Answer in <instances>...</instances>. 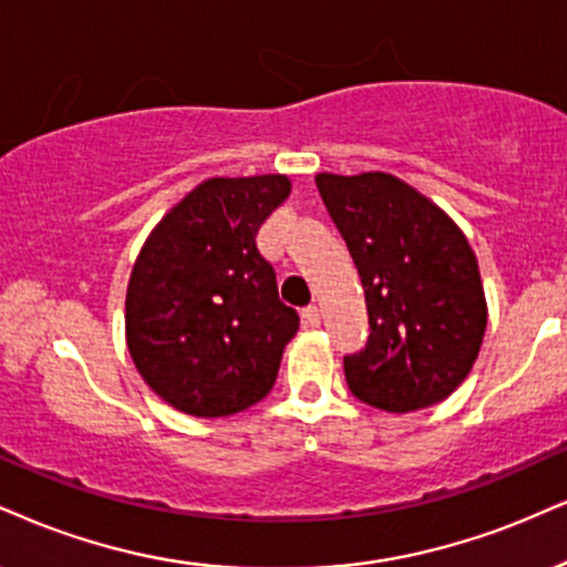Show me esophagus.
Here are the masks:
<instances>
[{"label":"esophagus","mask_w":567,"mask_h":567,"mask_svg":"<svg viewBox=\"0 0 567 567\" xmlns=\"http://www.w3.org/2000/svg\"><path fill=\"white\" fill-rule=\"evenodd\" d=\"M302 318H305V323L307 326H320V307L318 305H310V307H305L302 310Z\"/></svg>","instance_id":"1"}]
</instances>
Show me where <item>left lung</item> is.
Wrapping results in <instances>:
<instances>
[{
    "label": "left lung",
    "mask_w": 567,
    "mask_h": 567,
    "mask_svg": "<svg viewBox=\"0 0 567 567\" xmlns=\"http://www.w3.org/2000/svg\"><path fill=\"white\" fill-rule=\"evenodd\" d=\"M316 184L368 305V344L344 358L349 389L386 412L444 402L486 331L476 251L442 207L391 173H318Z\"/></svg>",
    "instance_id": "1"
}]
</instances>
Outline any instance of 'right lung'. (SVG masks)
Returning <instances> with one entry per match:
<instances>
[{
    "instance_id": "obj_1",
    "label": "right lung",
    "mask_w": 567,
    "mask_h": 567,
    "mask_svg": "<svg viewBox=\"0 0 567 567\" xmlns=\"http://www.w3.org/2000/svg\"><path fill=\"white\" fill-rule=\"evenodd\" d=\"M289 194L281 173L207 178L146 236L125 291V344L178 412L234 415L276 383L299 316L278 299L255 236Z\"/></svg>"
}]
</instances>
